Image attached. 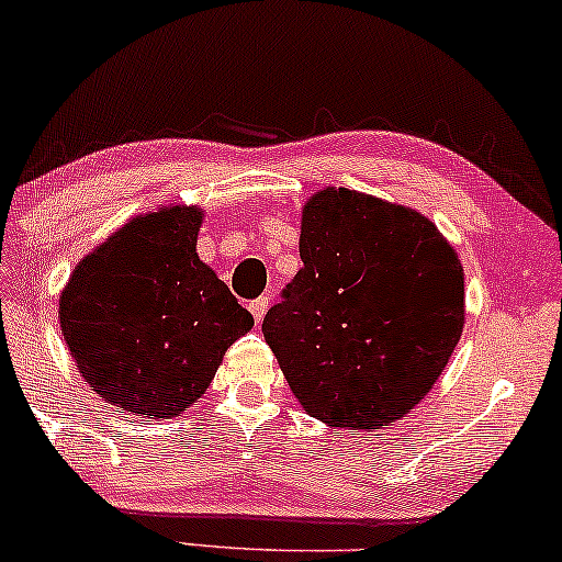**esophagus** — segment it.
I'll list each match as a JSON object with an SVG mask.
<instances>
[{
  "mask_svg": "<svg viewBox=\"0 0 562 562\" xmlns=\"http://www.w3.org/2000/svg\"><path fill=\"white\" fill-rule=\"evenodd\" d=\"M267 307H270V297H257L249 303V313L255 315V323H262Z\"/></svg>",
  "mask_w": 562,
  "mask_h": 562,
  "instance_id": "esophagus-1",
  "label": "esophagus"
}]
</instances>
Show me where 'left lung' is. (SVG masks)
Returning a JSON list of instances; mask_svg holds the SVG:
<instances>
[{
	"label": "left lung",
	"instance_id": "obj_1",
	"mask_svg": "<svg viewBox=\"0 0 562 562\" xmlns=\"http://www.w3.org/2000/svg\"><path fill=\"white\" fill-rule=\"evenodd\" d=\"M303 267L262 333L292 393L330 426L381 429L422 401L464 325V272L414 209L323 189L307 201Z\"/></svg>",
	"mask_w": 562,
	"mask_h": 562
}]
</instances>
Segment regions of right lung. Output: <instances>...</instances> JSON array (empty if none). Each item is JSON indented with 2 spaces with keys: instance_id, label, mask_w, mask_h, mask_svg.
I'll list each match as a JSON object with an SVG mask.
<instances>
[{
  "instance_id": "1",
  "label": "right lung",
  "mask_w": 562,
  "mask_h": 562,
  "mask_svg": "<svg viewBox=\"0 0 562 562\" xmlns=\"http://www.w3.org/2000/svg\"><path fill=\"white\" fill-rule=\"evenodd\" d=\"M199 224L191 206L138 216L75 267L60 328L82 379L108 404L179 416L255 325L199 259Z\"/></svg>"
}]
</instances>
